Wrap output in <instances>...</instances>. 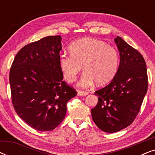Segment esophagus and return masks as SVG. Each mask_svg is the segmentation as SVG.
I'll return each instance as SVG.
<instances>
[{"label": "esophagus", "mask_w": 155, "mask_h": 155, "mask_svg": "<svg viewBox=\"0 0 155 155\" xmlns=\"http://www.w3.org/2000/svg\"><path fill=\"white\" fill-rule=\"evenodd\" d=\"M88 94V92L86 91H82V90H78V96H86Z\"/></svg>", "instance_id": "esophagus-1"}]
</instances>
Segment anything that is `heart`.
<instances>
[{
	"label": "heart",
	"instance_id": "1",
	"mask_svg": "<svg viewBox=\"0 0 155 155\" xmlns=\"http://www.w3.org/2000/svg\"><path fill=\"white\" fill-rule=\"evenodd\" d=\"M70 55L59 57V66L64 80L68 83L75 81L82 65L84 71L79 82L81 87H87L94 81L104 85L111 81L118 69L117 51L104 41L83 38L69 46Z\"/></svg>",
	"mask_w": 155,
	"mask_h": 155
}]
</instances>
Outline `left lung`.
Instances as JSON below:
<instances>
[{"label":"left lung","mask_w":155,"mask_h":155,"mask_svg":"<svg viewBox=\"0 0 155 155\" xmlns=\"http://www.w3.org/2000/svg\"><path fill=\"white\" fill-rule=\"evenodd\" d=\"M120 64L110 83L96 91L98 102L91 109L92 119L104 132L115 133L132 124L138 114L148 87L143 56L122 38L114 39Z\"/></svg>","instance_id":"obj_1"}]
</instances>
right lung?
Masks as SVG:
<instances>
[{"label":"right lung","mask_w":155,"mask_h":155,"mask_svg":"<svg viewBox=\"0 0 155 155\" xmlns=\"http://www.w3.org/2000/svg\"><path fill=\"white\" fill-rule=\"evenodd\" d=\"M61 49L60 35L42 38L21 48L10 68L15 111L37 130L56 128L64 119L68 101L77 94L73 87L63 81L59 66Z\"/></svg>","instance_id":"add662e5"}]
</instances>
